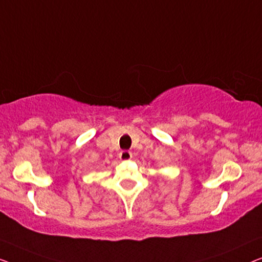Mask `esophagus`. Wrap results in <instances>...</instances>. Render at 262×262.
Wrapping results in <instances>:
<instances>
[{"label": "esophagus", "instance_id": "obj_1", "mask_svg": "<svg viewBox=\"0 0 262 262\" xmlns=\"http://www.w3.org/2000/svg\"><path fill=\"white\" fill-rule=\"evenodd\" d=\"M120 159L121 160H124V161H127V160H130L132 158H133V154L129 152V150H122V152L120 153Z\"/></svg>", "mask_w": 262, "mask_h": 262}]
</instances>
